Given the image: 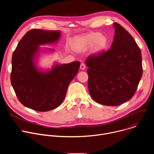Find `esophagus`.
I'll list each match as a JSON object with an SVG mask.
<instances>
[{
    "mask_svg": "<svg viewBox=\"0 0 154 154\" xmlns=\"http://www.w3.org/2000/svg\"><path fill=\"white\" fill-rule=\"evenodd\" d=\"M80 68V69H82V70L85 69V64L84 63H81Z\"/></svg>",
    "mask_w": 154,
    "mask_h": 154,
    "instance_id": "1",
    "label": "esophagus"
}]
</instances>
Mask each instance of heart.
<instances>
[{"instance_id": "heart-1", "label": "heart", "mask_w": 154, "mask_h": 154, "mask_svg": "<svg viewBox=\"0 0 154 154\" xmlns=\"http://www.w3.org/2000/svg\"><path fill=\"white\" fill-rule=\"evenodd\" d=\"M77 46L81 49H85L93 45L95 52L103 50L107 46L108 39L103 35L98 32H91L82 36L77 41Z\"/></svg>"}]
</instances>
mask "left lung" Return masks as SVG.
Masks as SVG:
<instances>
[{
  "instance_id": "left-lung-1",
  "label": "left lung",
  "mask_w": 154,
  "mask_h": 154,
  "mask_svg": "<svg viewBox=\"0 0 154 154\" xmlns=\"http://www.w3.org/2000/svg\"><path fill=\"white\" fill-rule=\"evenodd\" d=\"M115 29L111 48L91 54L86 60L88 88L96 102L116 106L134 96L143 74L140 48L131 35L119 24Z\"/></svg>"
}]
</instances>
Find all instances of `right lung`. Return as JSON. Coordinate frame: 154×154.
<instances>
[{"label":"right lung","instance_id":"right-lung-1","mask_svg":"<svg viewBox=\"0 0 154 154\" xmlns=\"http://www.w3.org/2000/svg\"><path fill=\"white\" fill-rule=\"evenodd\" d=\"M58 31L32 29L19 41L12 56L11 83L19 102L38 112H48L63 101L80 63L57 64L48 72L36 70L33 60L39 46L58 40Z\"/></svg>","mask_w":154,"mask_h":154}]
</instances>
